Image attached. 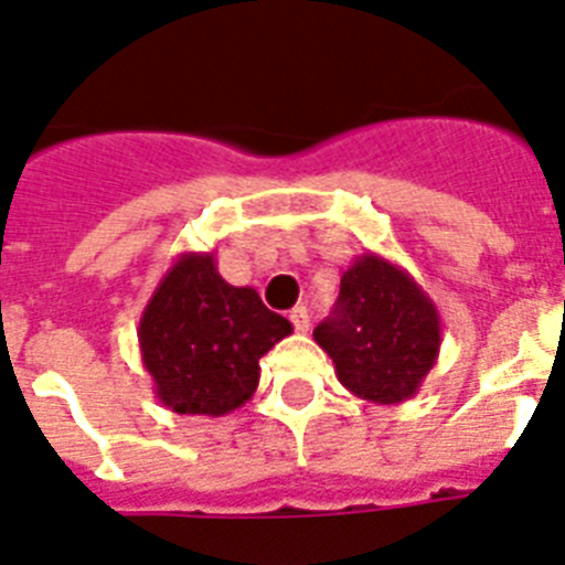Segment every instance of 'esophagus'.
Instances as JSON below:
<instances>
[{
    "label": "esophagus",
    "instance_id": "1",
    "mask_svg": "<svg viewBox=\"0 0 565 565\" xmlns=\"http://www.w3.org/2000/svg\"><path fill=\"white\" fill-rule=\"evenodd\" d=\"M289 321H292V327H296L298 332H307L310 330V310H307V307H292V310H289Z\"/></svg>",
    "mask_w": 565,
    "mask_h": 565
}]
</instances>
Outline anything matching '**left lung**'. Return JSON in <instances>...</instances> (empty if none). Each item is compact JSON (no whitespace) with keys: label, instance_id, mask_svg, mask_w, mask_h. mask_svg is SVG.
I'll return each mask as SVG.
<instances>
[{"label":"left lung","instance_id":"8db88e82","mask_svg":"<svg viewBox=\"0 0 565 565\" xmlns=\"http://www.w3.org/2000/svg\"><path fill=\"white\" fill-rule=\"evenodd\" d=\"M438 307L404 267L375 253L358 255L341 276L332 318L312 338L352 395L404 404L418 395L444 341Z\"/></svg>","mask_w":565,"mask_h":565}]
</instances>
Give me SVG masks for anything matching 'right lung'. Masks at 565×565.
Masks as SVG:
<instances>
[{"label": "right lung", "mask_w": 565, "mask_h": 565, "mask_svg": "<svg viewBox=\"0 0 565 565\" xmlns=\"http://www.w3.org/2000/svg\"><path fill=\"white\" fill-rule=\"evenodd\" d=\"M289 332L253 287L218 276L213 253H181L141 312V364L167 409L222 418L253 398L258 361Z\"/></svg>", "instance_id": "add662e5"}]
</instances>
